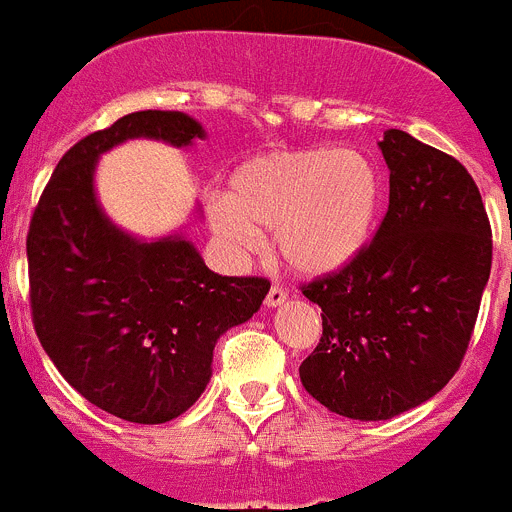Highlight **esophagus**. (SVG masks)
<instances>
[{"label":"esophagus","instance_id":"1","mask_svg":"<svg viewBox=\"0 0 512 512\" xmlns=\"http://www.w3.org/2000/svg\"><path fill=\"white\" fill-rule=\"evenodd\" d=\"M285 302H287V292L282 290L280 285H272L270 292H267V297H265V305L267 307H280V305H285Z\"/></svg>","mask_w":512,"mask_h":512}]
</instances>
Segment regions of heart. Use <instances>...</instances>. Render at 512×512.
<instances>
[{
    "mask_svg": "<svg viewBox=\"0 0 512 512\" xmlns=\"http://www.w3.org/2000/svg\"><path fill=\"white\" fill-rule=\"evenodd\" d=\"M382 207V177L357 150H272L242 162L227 197L210 202V225L240 255L275 230L277 255L307 277L340 272L367 247Z\"/></svg>",
    "mask_w": 512,
    "mask_h": 512,
    "instance_id": "obj_1",
    "label": "heart"
}]
</instances>
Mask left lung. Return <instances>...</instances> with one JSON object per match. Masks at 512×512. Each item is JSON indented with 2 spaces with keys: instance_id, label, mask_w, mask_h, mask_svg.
<instances>
[{
  "instance_id": "obj_1",
  "label": "left lung",
  "mask_w": 512,
  "mask_h": 512,
  "mask_svg": "<svg viewBox=\"0 0 512 512\" xmlns=\"http://www.w3.org/2000/svg\"><path fill=\"white\" fill-rule=\"evenodd\" d=\"M377 147L390 170L380 230L350 265L302 287L322 310L302 385L330 413L365 423L418 408L448 385L493 262L478 185L458 160L403 130Z\"/></svg>"
}]
</instances>
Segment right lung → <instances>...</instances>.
Returning <instances> with one entry per match:
<instances>
[{"instance_id": "right-lung-1", "label": "right lung", "mask_w": 512, "mask_h": 512, "mask_svg": "<svg viewBox=\"0 0 512 512\" xmlns=\"http://www.w3.org/2000/svg\"><path fill=\"white\" fill-rule=\"evenodd\" d=\"M205 137L185 112L127 114L59 160L29 225V300L44 352L82 398L130 423L190 410L212 377L217 340L270 290L262 277L212 272L182 232L142 240L99 205L104 152L127 140L187 150Z\"/></svg>"}]
</instances>
